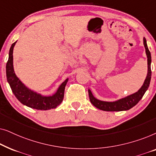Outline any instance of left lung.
<instances>
[{"mask_svg": "<svg viewBox=\"0 0 156 156\" xmlns=\"http://www.w3.org/2000/svg\"><path fill=\"white\" fill-rule=\"evenodd\" d=\"M144 44L145 49H146V53L148 58V74H147L146 78L144 81V84L137 92L133 94L128 96V97L123 98V99H119L116 101L108 102L100 101V100L96 99L94 97L90 89H88L89 99H90L91 103L93 104L95 107L99 109L106 111V112H121V111H126L129 110L138 103V101L142 99L144 97V94L148 89L151 79V52L149 51L148 46H147L146 38H144Z\"/></svg>", "mask_w": 156, "mask_h": 156, "instance_id": "obj_1", "label": "left lung"}]
</instances>
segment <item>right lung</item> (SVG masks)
<instances>
[{
	"mask_svg": "<svg viewBox=\"0 0 156 156\" xmlns=\"http://www.w3.org/2000/svg\"><path fill=\"white\" fill-rule=\"evenodd\" d=\"M16 42L12 44L9 51V57L6 64V76L12 93L20 103L37 110H49L55 108L63 101L65 86L68 82L67 79L57 89V92L50 97H44L40 94L30 90L17 77L13 69V48Z\"/></svg>",
	"mask_w": 156,
	"mask_h": 156,
	"instance_id": "right-lung-1",
	"label": "right lung"
}]
</instances>
